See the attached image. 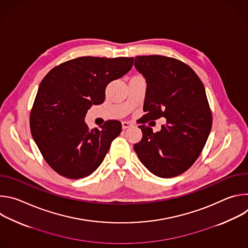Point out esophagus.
Masks as SVG:
<instances>
[{"mask_svg":"<svg viewBox=\"0 0 248 248\" xmlns=\"http://www.w3.org/2000/svg\"><path fill=\"white\" fill-rule=\"evenodd\" d=\"M122 125H123V128L125 129V128H128V127H130L131 125H133V124H132L131 122H126V121H124V122L122 123Z\"/></svg>","mask_w":248,"mask_h":248,"instance_id":"obj_1","label":"esophagus"}]
</instances>
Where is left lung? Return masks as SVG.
Returning a JSON list of instances; mask_svg holds the SVG:
<instances>
[{
  "instance_id": "8db88e82",
  "label": "left lung",
  "mask_w": 248,
  "mask_h": 248,
  "mask_svg": "<svg viewBox=\"0 0 248 248\" xmlns=\"http://www.w3.org/2000/svg\"><path fill=\"white\" fill-rule=\"evenodd\" d=\"M134 66L147 82L146 114L139 122L142 139L134 144V151L152 173L172 178L194 164L211 131L212 112L204 85L189 65L174 58L137 56ZM162 116L167 124L160 132L144 124Z\"/></svg>"
}]
</instances>
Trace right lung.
Here are the masks:
<instances>
[{"instance_id": "obj_1", "label": "right lung", "mask_w": 248, "mask_h": 248, "mask_svg": "<svg viewBox=\"0 0 248 248\" xmlns=\"http://www.w3.org/2000/svg\"><path fill=\"white\" fill-rule=\"evenodd\" d=\"M133 58L79 57L66 61L41 81L30 113V130L47 164L60 175L78 180L103 162L122 132L119 121L89 129L91 106L105 101L107 85L128 73Z\"/></svg>"}]
</instances>
